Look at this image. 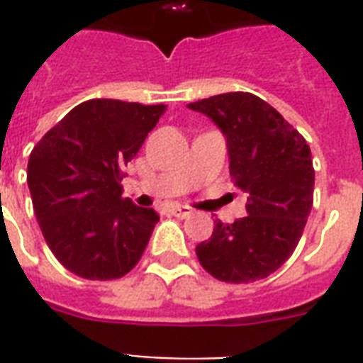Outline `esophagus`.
<instances>
[{"label": "esophagus", "mask_w": 363, "mask_h": 363, "mask_svg": "<svg viewBox=\"0 0 363 363\" xmlns=\"http://www.w3.org/2000/svg\"><path fill=\"white\" fill-rule=\"evenodd\" d=\"M194 211L190 209V207H186V205H173L171 207V215L177 216V218H186V216L192 215Z\"/></svg>", "instance_id": "34e87169"}]
</instances>
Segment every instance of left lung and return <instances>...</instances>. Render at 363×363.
<instances>
[{
  "label": "left lung",
  "mask_w": 363,
  "mask_h": 363,
  "mask_svg": "<svg viewBox=\"0 0 363 363\" xmlns=\"http://www.w3.org/2000/svg\"><path fill=\"white\" fill-rule=\"evenodd\" d=\"M188 107L226 135L230 175L248 194L247 216L216 220L196 254L207 273L242 284L275 273L298 247L313 207L315 167L305 137L250 92H228Z\"/></svg>",
  "instance_id": "1"
}]
</instances>
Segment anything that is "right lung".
Here are the masks:
<instances>
[{
	"label": "right lung",
	"instance_id": "add662e5",
	"mask_svg": "<svg viewBox=\"0 0 363 363\" xmlns=\"http://www.w3.org/2000/svg\"><path fill=\"white\" fill-rule=\"evenodd\" d=\"M165 105L88 99L37 143L28 186L48 248L71 273L113 281L141 259L160 216L122 198L135 158Z\"/></svg>",
	"mask_w": 363,
	"mask_h": 363
}]
</instances>
